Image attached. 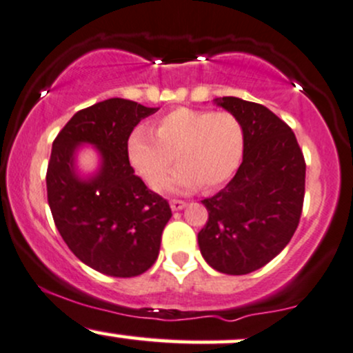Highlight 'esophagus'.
<instances>
[{"label": "esophagus", "mask_w": 353, "mask_h": 353, "mask_svg": "<svg viewBox=\"0 0 353 353\" xmlns=\"http://www.w3.org/2000/svg\"><path fill=\"white\" fill-rule=\"evenodd\" d=\"M170 206H172L173 211L183 210L185 206H186V201H183V200H172V201H170Z\"/></svg>", "instance_id": "obj_1"}]
</instances>
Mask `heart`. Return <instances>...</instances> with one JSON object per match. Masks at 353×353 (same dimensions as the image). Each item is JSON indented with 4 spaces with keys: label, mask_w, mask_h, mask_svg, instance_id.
<instances>
[{
    "label": "heart",
    "mask_w": 353,
    "mask_h": 353,
    "mask_svg": "<svg viewBox=\"0 0 353 353\" xmlns=\"http://www.w3.org/2000/svg\"><path fill=\"white\" fill-rule=\"evenodd\" d=\"M244 145V127L231 112L178 107L157 120L155 132L137 125L128 134L127 157L135 172L157 186L176 155L180 167L160 188L186 193L226 183L241 165Z\"/></svg>",
    "instance_id": "b5f03b06"
}]
</instances>
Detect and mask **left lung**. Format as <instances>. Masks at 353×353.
<instances>
[{
  "mask_svg": "<svg viewBox=\"0 0 353 353\" xmlns=\"http://www.w3.org/2000/svg\"><path fill=\"white\" fill-rule=\"evenodd\" d=\"M216 103L241 120L246 145L233 180L201 201L208 221L198 244L211 268L241 276L274 259L296 233L305 160L291 127L268 107L238 97L216 99Z\"/></svg>",
  "mask_w": 353,
  "mask_h": 353,
  "instance_id": "1",
  "label": "left lung"
}]
</instances>
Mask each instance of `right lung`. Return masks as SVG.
<instances>
[{"mask_svg":"<svg viewBox=\"0 0 353 353\" xmlns=\"http://www.w3.org/2000/svg\"><path fill=\"white\" fill-rule=\"evenodd\" d=\"M159 107L107 99L79 110L52 142L46 185L54 225L69 250L102 274H143L159 258L168 201L137 176L127 157L128 134ZM99 148L103 165L90 181L73 172L77 144Z\"/></svg>","mask_w":353,"mask_h":353,"instance_id":"1","label":"right lung"}]
</instances>
